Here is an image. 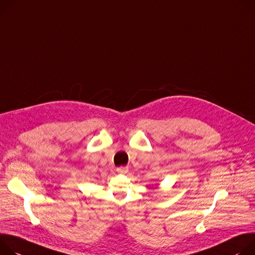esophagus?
<instances>
[{
	"instance_id": "34e87169",
	"label": "esophagus",
	"mask_w": 255,
	"mask_h": 255,
	"mask_svg": "<svg viewBox=\"0 0 255 255\" xmlns=\"http://www.w3.org/2000/svg\"><path fill=\"white\" fill-rule=\"evenodd\" d=\"M117 171H118L119 173H122V174H126V173H128V167H127V166H122V167H119V168L117 169Z\"/></svg>"
}]
</instances>
